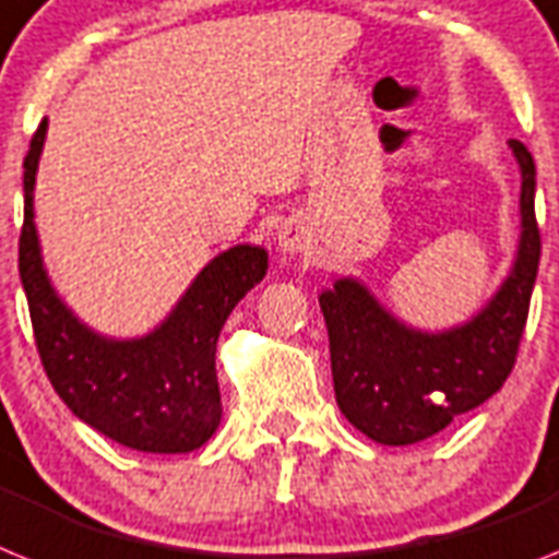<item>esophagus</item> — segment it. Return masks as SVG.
<instances>
[{
	"instance_id": "esophagus-1",
	"label": "esophagus",
	"mask_w": 559,
	"mask_h": 559,
	"mask_svg": "<svg viewBox=\"0 0 559 559\" xmlns=\"http://www.w3.org/2000/svg\"><path fill=\"white\" fill-rule=\"evenodd\" d=\"M302 242H306V230H302V225L285 223L283 228H280V246H283V251H299Z\"/></svg>"
}]
</instances>
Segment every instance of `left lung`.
Wrapping results in <instances>:
<instances>
[{"label": "left lung", "mask_w": 559, "mask_h": 559, "mask_svg": "<svg viewBox=\"0 0 559 559\" xmlns=\"http://www.w3.org/2000/svg\"><path fill=\"white\" fill-rule=\"evenodd\" d=\"M509 145L523 170V237L509 280L472 322L423 334L396 322L357 280H336L320 297L336 405L373 442L412 445L435 437L497 394L518 362L539 265L537 168L523 142Z\"/></svg>", "instance_id": "obj_1"}]
</instances>
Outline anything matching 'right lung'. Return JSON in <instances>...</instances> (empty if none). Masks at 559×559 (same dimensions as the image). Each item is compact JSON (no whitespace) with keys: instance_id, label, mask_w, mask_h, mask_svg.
Wrapping results in <instances>:
<instances>
[{"instance_id":"add662e5","label":"right lung","mask_w":559,"mask_h":559,"mask_svg":"<svg viewBox=\"0 0 559 559\" xmlns=\"http://www.w3.org/2000/svg\"><path fill=\"white\" fill-rule=\"evenodd\" d=\"M48 122L25 156L20 276L36 352L50 385L82 423L119 445L151 454L200 449L219 426L216 340L228 313L269 271V253L237 246L193 280L168 320L142 340H105L85 329L50 288L34 225V182Z\"/></svg>"}]
</instances>
